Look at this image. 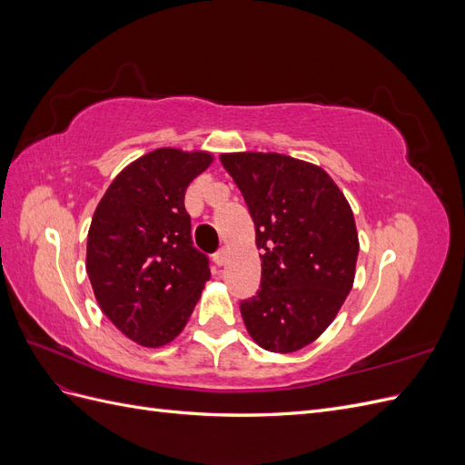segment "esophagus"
Returning a JSON list of instances; mask_svg holds the SVG:
<instances>
[{
  "mask_svg": "<svg viewBox=\"0 0 465 465\" xmlns=\"http://www.w3.org/2000/svg\"><path fill=\"white\" fill-rule=\"evenodd\" d=\"M213 262L217 263V265H224V263H227V248H219L217 252H215V254H213Z\"/></svg>",
  "mask_w": 465,
  "mask_h": 465,
  "instance_id": "34e87169",
  "label": "esophagus"
}]
</instances>
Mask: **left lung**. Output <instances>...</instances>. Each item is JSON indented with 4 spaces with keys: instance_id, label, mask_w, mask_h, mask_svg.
I'll return each mask as SVG.
<instances>
[{
    "instance_id": "obj_1",
    "label": "left lung",
    "mask_w": 465,
    "mask_h": 465,
    "mask_svg": "<svg viewBox=\"0 0 465 465\" xmlns=\"http://www.w3.org/2000/svg\"><path fill=\"white\" fill-rule=\"evenodd\" d=\"M262 250V287L241 302L246 330L272 353L326 331L355 281L359 234L343 192L323 168L281 153H223Z\"/></svg>"
}]
</instances>
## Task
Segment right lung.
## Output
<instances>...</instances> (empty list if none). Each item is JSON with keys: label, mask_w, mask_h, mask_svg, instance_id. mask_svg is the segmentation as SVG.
Instances as JSON below:
<instances>
[{"label": "right lung", "mask_w": 465, "mask_h": 465, "mask_svg": "<svg viewBox=\"0 0 465 465\" xmlns=\"http://www.w3.org/2000/svg\"><path fill=\"white\" fill-rule=\"evenodd\" d=\"M211 163L207 151L154 149L125 166L94 209L87 236L94 297L137 345L171 343L211 277L184 207L190 182Z\"/></svg>", "instance_id": "add662e5"}]
</instances>
